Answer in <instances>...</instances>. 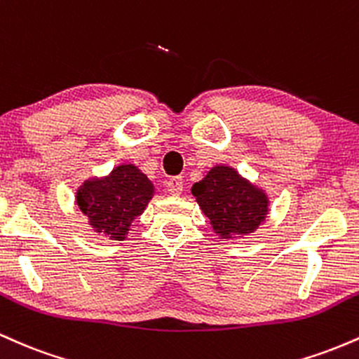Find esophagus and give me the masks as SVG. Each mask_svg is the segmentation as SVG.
Wrapping results in <instances>:
<instances>
[{
    "label": "esophagus",
    "mask_w": 359,
    "mask_h": 359,
    "mask_svg": "<svg viewBox=\"0 0 359 359\" xmlns=\"http://www.w3.org/2000/svg\"><path fill=\"white\" fill-rule=\"evenodd\" d=\"M165 191L170 194V196H180L184 191L182 179H180V177H172V179H168Z\"/></svg>",
    "instance_id": "34e87169"
}]
</instances>
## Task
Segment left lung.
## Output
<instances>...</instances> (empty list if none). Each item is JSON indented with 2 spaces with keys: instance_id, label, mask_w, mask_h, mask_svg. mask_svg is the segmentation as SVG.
Wrapping results in <instances>:
<instances>
[{
  "instance_id": "left-lung-1",
  "label": "left lung",
  "mask_w": 359,
  "mask_h": 359,
  "mask_svg": "<svg viewBox=\"0 0 359 359\" xmlns=\"http://www.w3.org/2000/svg\"><path fill=\"white\" fill-rule=\"evenodd\" d=\"M192 194L214 231L226 240L253 233L269 214L266 194L231 167H212L201 182L192 185Z\"/></svg>"
}]
</instances>
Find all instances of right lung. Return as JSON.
I'll return each mask as SVG.
<instances>
[{
    "label": "right lung",
    "mask_w": 359,
    "mask_h": 359,
    "mask_svg": "<svg viewBox=\"0 0 359 359\" xmlns=\"http://www.w3.org/2000/svg\"><path fill=\"white\" fill-rule=\"evenodd\" d=\"M154 197V184L133 163L113 168L108 177L86 180L77 191V205L94 231L123 241L131 222Z\"/></svg>",
    "instance_id": "right-lung-1"
}]
</instances>
